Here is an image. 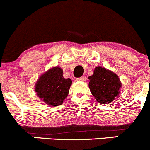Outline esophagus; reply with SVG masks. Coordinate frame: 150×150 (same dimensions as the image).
Wrapping results in <instances>:
<instances>
[{
	"instance_id": "esophagus-1",
	"label": "esophagus",
	"mask_w": 150,
	"mask_h": 150,
	"mask_svg": "<svg viewBox=\"0 0 150 150\" xmlns=\"http://www.w3.org/2000/svg\"><path fill=\"white\" fill-rule=\"evenodd\" d=\"M76 80L77 81H82V82H84V81L86 80V77L82 76V77H78V78H77Z\"/></svg>"
}]
</instances>
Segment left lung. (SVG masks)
<instances>
[{
	"label": "left lung",
	"instance_id": "left-lung-1",
	"mask_svg": "<svg viewBox=\"0 0 150 150\" xmlns=\"http://www.w3.org/2000/svg\"><path fill=\"white\" fill-rule=\"evenodd\" d=\"M89 80L90 92L99 103L110 104L119 94L121 83L118 75L105 68L97 67Z\"/></svg>",
	"mask_w": 150,
	"mask_h": 150
}]
</instances>
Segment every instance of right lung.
<instances>
[{
    "label": "right lung",
    "instance_id": "1",
    "mask_svg": "<svg viewBox=\"0 0 150 150\" xmlns=\"http://www.w3.org/2000/svg\"><path fill=\"white\" fill-rule=\"evenodd\" d=\"M72 80L63 76V70L55 67L39 77L35 86L38 97L50 106H59L68 97Z\"/></svg>",
    "mask_w": 150,
    "mask_h": 150
}]
</instances>
